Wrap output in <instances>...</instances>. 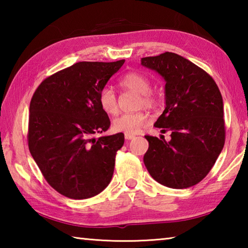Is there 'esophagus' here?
Wrapping results in <instances>:
<instances>
[{"label":"esophagus","instance_id":"esophagus-1","mask_svg":"<svg viewBox=\"0 0 248 248\" xmlns=\"http://www.w3.org/2000/svg\"><path fill=\"white\" fill-rule=\"evenodd\" d=\"M134 134H129V133H124V138L127 140H132V139H134Z\"/></svg>","mask_w":248,"mask_h":248}]
</instances>
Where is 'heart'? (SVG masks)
<instances>
[{
    "instance_id": "obj_1",
    "label": "heart",
    "mask_w": 248,
    "mask_h": 248,
    "mask_svg": "<svg viewBox=\"0 0 248 248\" xmlns=\"http://www.w3.org/2000/svg\"><path fill=\"white\" fill-rule=\"evenodd\" d=\"M119 85L121 89L129 90L140 94L139 106L154 107L157 103L156 96L151 93V81L145 75L138 72H129L120 78ZM98 102L103 110L107 115H115L118 111V100L115 92L109 87L100 91ZM149 120V115L145 111L124 114L114 120L112 128L117 132L136 134L141 131Z\"/></svg>"
}]
</instances>
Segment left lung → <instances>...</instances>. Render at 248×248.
I'll return each mask as SVG.
<instances>
[{
	"mask_svg": "<svg viewBox=\"0 0 248 248\" xmlns=\"http://www.w3.org/2000/svg\"><path fill=\"white\" fill-rule=\"evenodd\" d=\"M165 79V109L154 127L170 131V140L145 136L143 162L157 183L183 189L201 182L225 142L223 99L219 87L198 65L173 52L141 59Z\"/></svg>",
	"mask_w": 248,
	"mask_h": 248,
	"instance_id": "8db88e82",
	"label": "left lung"
}]
</instances>
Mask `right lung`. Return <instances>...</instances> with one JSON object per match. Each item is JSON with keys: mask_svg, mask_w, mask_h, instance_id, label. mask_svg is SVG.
Masks as SVG:
<instances>
[{"mask_svg": "<svg viewBox=\"0 0 248 248\" xmlns=\"http://www.w3.org/2000/svg\"><path fill=\"white\" fill-rule=\"evenodd\" d=\"M124 63L78 62L45 78L32 95L29 151L50 186L68 198H91L110 183L124 134L94 136L110 125L98 96Z\"/></svg>", "mask_w": 248, "mask_h": 248, "instance_id": "obj_1", "label": "right lung"}]
</instances>
